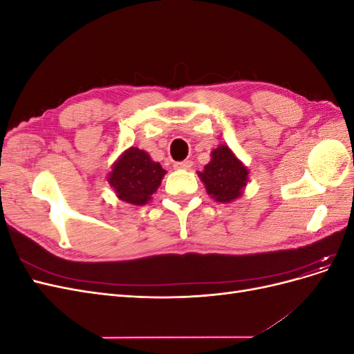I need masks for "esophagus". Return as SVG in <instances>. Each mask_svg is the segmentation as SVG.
<instances>
[{
    "mask_svg": "<svg viewBox=\"0 0 354 354\" xmlns=\"http://www.w3.org/2000/svg\"><path fill=\"white\" fill-rule=\"evenodd\" d=\"M174 167L177 168V169H190V167H192V160H178V162H176L174 164Z\"/></svg>",
    "mask_w": 354,
    "mask_h": 354,
    "instance_id": "esophagus-1",
    "label": "esophagus"
}]
</instances>
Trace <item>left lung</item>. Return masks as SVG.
Instances as JSON below:
<instances>
[{"instance_id": "obj_1", "label": "left lung", "mask_w": 354, "mask_h": 354, "mask_svg": "<svg viewBox=\"0 0 354 354\" xmlns=\"http://www.w3.org/2000/svg\"><path fill=\"white\" fill-rule=\"evenodd\" d=\"M198 174L205 185L208 195L223 203L242 196L243 187L248 181V169L226 145L214 149L209 164L203 167L202 173Z\"/></svg>"}]
</instances>
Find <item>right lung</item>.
Instances as JSON below:
<instances>
[{
	"label": "right lung",
	"instance_id": "right-lung-1",
	"mask_svg": "<svg viewBox=\"0 0 354 354\" xmlns=\"http://www.w3.org/2000/svg\"><path fill=\"white\" fill-rule=\"evenodd\" d=\"M167 171L153 162L147 152L130 147L118 158L108 177L116 196L133 205H145L152 199Z\"/></svg>",
	"mask_w": 354,
	"mask_h": 354
}]
</instances>
